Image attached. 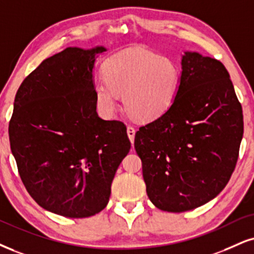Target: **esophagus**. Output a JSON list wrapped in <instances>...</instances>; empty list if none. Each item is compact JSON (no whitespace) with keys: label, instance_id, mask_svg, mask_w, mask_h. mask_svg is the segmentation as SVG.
Wrapping results in <instances>:
<instances>
[{"label":"esophagus","instance_id":"obj_1","mask_svg":"<svg viewBox=\"0 0 254 254\" xmlns=\"http://www.w3.org/2000/svg\"><path fill=\"white\" fill-rule=\"evenodd\" d=\"M127 135H128V137H129L130 142H132V145H133L134 136H135V128L132 127V126H128L127 127Z\"/></svg>","mask_w":254,"mask_h":254}]
</instances>
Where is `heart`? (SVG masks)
I'll return each mask as SVG.
<instances>
[{
	"label": "heart",
	"instance_id": "obj_1",
	"mask_svg": "<svg viewBox=\"0 0 254 254\" xmlns=\"http://www.w3.org/2000/svg\"><path fill=\"white\" fill-rule=\"evenodd\" d=\"M103 79L94 83L99 108L107 117L117 111L118 95L125 107L142 121L162 117L172 107L180 84V68L173 59L142 48H129L103 64Z\"/></svg>",
	"mask_w": 254,
	"mask_h": 254
}]
</instances>
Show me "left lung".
<instances>
[{
	"label": "left lung",
	"mask_w": 254,
	"mask_h": 254,
	"mask_svg": "<svg viewBox=\"0 0 254 254\" xmlns=\"http://www.w3.org/2000/svg\"><path fill=\"white\" fill-rule=\"evenodd\" d=\"M181 69L172 107L140 127L134 140L147 195L174 213L205 205L225 189L244 133L242 105L225 65L185 52Z\"/></svg>",
	"instance_id": "1"
}]
</instances>
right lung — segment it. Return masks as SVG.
<instances>
[{"label":"right lung","mask_w":254,"mask_h":254,"mask_svg":"<svg viewBox=\"0 0 254 254\" xmlns=\"http://www.w3.org/2000/svg\"><path fill=\"white\" fill-rule=\"evenodd\" d=\"M107 49L68 47L18 88L9 141L21 180L41 207L67 218L101 212L130 149L126 126L96 113L93 68Z\"/></svg>","instance_id":"1"}]
</instances>
